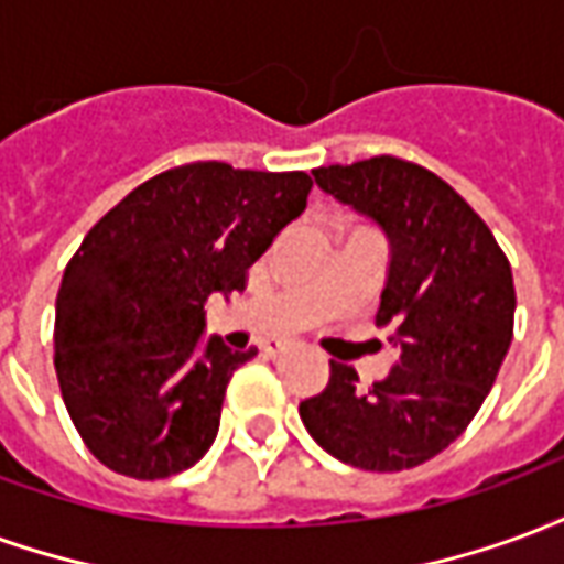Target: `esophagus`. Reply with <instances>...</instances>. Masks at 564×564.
Returning a JSON list of instances; mask_svg holds the SVG:
<instances>
[{
  "mask_svg": "<svg viewBox=\"0 0 564 564\" xmlns=\"http://www.w3.org/2000/svg\"><path fill=\"white\" fill-rule=\"evenodd\" d=\"M259 347H262V354L278 356V354H283L286 347H290V341H283V338H269V341H262Z\"/></svg>",
  "mask_w": 564,
  "mask_h": 564,
  "instance_id": "34e87169",
  "label": "esophagus"
}]
</instances>
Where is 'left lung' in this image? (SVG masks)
<instances>
[{
	"mask_svg": "<svg viewBox=\"0 0 564 564\" xmlns=\"http://www.w3.org/2000/svg\"><path fill=\"white\" fill-rule=\"evenodd\" d=\"M314 181L390 241L378 326L402 350L371 387L329 362L299 404L319 447L366 471H404L449 447L492 390L513 338V274L496 235L437 174L399 156L314 169Z\"/></svg>",
	"mask_w": 564,
	"mask_h": 564,
	"instance_id": "8db88e82",
	"label": "left lung"
}]
</instances>
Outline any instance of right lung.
<instances>
[{
    "label": "right lung",
    "instance_id": "add662e5",
    "mask_svg": "<svg viewBox=\"0 0 564 564\" xmlns=\"http://www.w3.org/2000/svg\"><path fill=\"white\" fill-rule=\"evenodd\" d=\"M311 186L305 172L189 162L135 186L80 241L56 293L54 366L72 423L111 471L160 480L208 453L226 383L257 347L202 344L205 302L245 290Z\"/></svg>",
    "mask_w": 564,
    "mask_h": 564
}]
</instances>
